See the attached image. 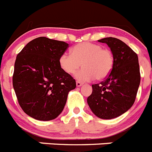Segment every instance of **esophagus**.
<instances>
[{"label":"esophagus","instance_id":"obj_1","mask_svg":"<svg viewBox=\"0 0 152 152\" xmlns=\"http://www.w3.org/2000/svg\"><path fill=\"white\" fill-rule=\"evenodd\" d=\"M83 85V83H82L81 82H79V81H76V86L77 87H80V86H82Z\"/></svg>","mask_w":152,"mask_h":152}]
</instances>
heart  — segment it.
Listing matches in <instances>:
<instances>
[{
	"instance_id": "b5f03b06",
	"label": "heart",
	"mask_w": 152,
	"mask_h": 152,
	"mask_svg": "<svg viewBox=\"0 0 152 152\" xmlns=\"http://www.w3.org/2000/svg\"><path fill=\"white\" fill-rule=\"evenodd\" d=\"M61 69L72 74L81 66H83L75 73L76 79L88 82L96 77L101 80L109 76L114 64L113 55L110 49H103L100 45L85 42L79 43L71 50V55L63 53L58 58Z\"/></svg>"
}]
</instances>
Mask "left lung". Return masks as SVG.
I'll list each match as a JSON object with an SVG mask.
<instances>
[{"label": "left lung", "mask_w": 152, "mask_h": 152, "mask_svg": "<svg viewBox=\"0 0 152 152\" xmlns=\"http://www.w3.org/2000/svg\"><path fill=\"white\" fill-rule=\"evenodd\" d=\"M98 42L108 45L114 64L106 80L92 85L93 90L87 102L96 116L112 119L126 113L135 101L140 83L138 56L117 38L106 37Z\"/></svg>", "instance_id": "obj_1"}]
</instances>
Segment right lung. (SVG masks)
<instances>
[{
    "instance_id": "obj_1",
    "label": "right lung",
    "mask_w": 152,
    "mask_h": 152,
    "mask_svg": "<svg viewBox=\"0 0 152 152\" xmlns=\"http://www.w3.org/2000/svg\"><path fill=\"white\" fill-rule=\"evenodd\" d=\"M69 44L40 37L18 54L12 85L17 99L28 115L39 121L56 118L63 111L68 93L76 81L61 69L58 58Z\"/></svg>"
}]
</instances>
